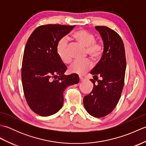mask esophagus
Masks as SVG:
<instances>
[{
	"label": "esophagus",
	"mask_w": 146,
	"mask_h": 146,
	"mask_svg": "<svg viewBox=\"0 0 146 146\" xmlns=\"http://www.w3.org/2000/svg\"><path fill=\"white\" fill-rule=\"evenodd\" d=\"M85 80V78H83V77H81V76H80V82H83Z\"/></svg>",
	"instance_id": "esophagus-1"
}]
</instances>
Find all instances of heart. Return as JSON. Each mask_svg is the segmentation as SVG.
I'll use <instances>...</instances> for the list:
<instances>
[{"label":"heart","mask_w":146,"mask_h":146,"mask_svg":"<svg viewBox=\"0 0 146 146\" xmlns=\"http://www.w3.org/2000/svg\"><path fill=\"white\" fill-rule=\"evenodd\" d=\"M73 38L83 46L86 47V51L92 60H97L104 52V47L100 42L95 41L94 35L85 29L76 31L72 35ZM57 54L60 60L67 63L71 60L68 52V42L66 38L61 39L57 46ZM92 62L88 60L73 61L69 67L71 73L83 75L91 69Z\"/></svg>","instance_id":"heart-1"}]
</instances>
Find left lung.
Returning a JSON list of instances; mask_svg holds the SVG:
<instances>
[{"label":"left lung","instance_id":"1","mask_svg":"<svg viewBox=\"0 0 146 146\" xmlns=\"http://www.w3.org/2000/svg\"><path fill=\"white\" fill-rule=\"evenodd\" d=\"M104 42L100 61L92 70L94 88L83 98L87 112L95 117H103L116 107L122 94L126 70L124 45L118 34L106 26H96Z\"/></svg>","mask_w":146,"mask_h":146}]
</instances>
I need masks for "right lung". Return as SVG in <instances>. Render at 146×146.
<instances>
[{"label": "right lung", "instance_id": "right-lung-1", "mask_svg": "<svg viewBox=\"0 0 146 146\" xmlns=\"http://www.w3.org/2000/svg\"><path fill=\"white\" fill-rule=\"evenodd\" d=\"M75 27L41 26L27 41L21 71L24 94L31 109L41 116L58 112L63 107L65 88L79 82L76 74L64 75L67 67L56 51L59 41Z\"/></svg>", "mask_w": 146, "mask_h": 146}]
</instances>
